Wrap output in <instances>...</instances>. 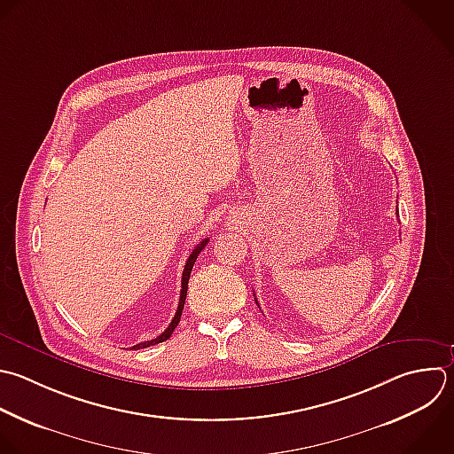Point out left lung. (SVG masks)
<instances>
[{"instance_id": "left-lung-1", "label": "left lung", "mask_w": 454, "mask_h": 454, "mask_svg": "<svg viewBox=\"0 0 454 454\" xmlns=\"http://www.w3.org/2000/svg\"><path fill=\"white\" fill-rule=\"evenodd\" d=\"M255 303H257V300H255Z\"/></svg>"}]
</instances>
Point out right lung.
I'll return each mask as SVG.
<instances>
[{"instance_id":"add662e5","label":"right lung","mask_w":454,"mask_h":454,"mask_svg":"<svg viewBox=\"0 0 454 454\" xmlns=\"http://www.w3.org/2000/svg\"><path fill=\"white\" fill-rule=\"evenodd\" d=\"M207 238L204 239V241H200L195 248H193V252L190 254V257H188V261H186V266H184V271H183V280H181V296H179V305H177V310H176V316H174V319L170 321V325H168V328L161 333V335H158L156 339H151V340H145V342H140V344H137V346H133L131 349H140V348H149V346H153V344H158V342H163V340H167L170 335H172V332L176 330V326L179 325V321H181V314H183V309H184V301H186V291H188V280H190V273H192V270H193V264H195V261H197V257H199V254L204 250V247L207 245Z\"/></svg>"}]
</instances>
